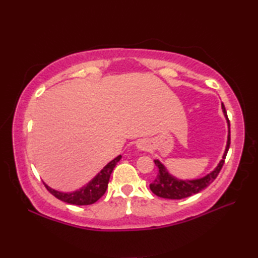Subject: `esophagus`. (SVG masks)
<instances>
[{
  "mask_svg": "<svg viewBox=\"0 0 258 258\" xmlns=\"http://www.w3.org/2000/svg\"><path fill=\"white\" fill-rule=\"evenodd\" d=\"M140 147H144V146H143V144H142V145H140Z\"/></svg>",
  "mask_w": 258,
  "mask_h": 258,
  "instance_id": "obj_1",
  "label": "esophagus"
}]
</instances>
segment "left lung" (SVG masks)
<instances>
[{"instance_id":"left-lung-1","label":"left lung","mask_w":258,"mask_h":258,"mask_svg":"<svg viewBox=\"0 0 258 258\" xmlns=\"http://www.w3.org/2000/svg\"><path fill=\"white\" fill-rule=\"evenodd\" d=\"M223 112L225 114L227 118L228 126H229V119L227 116L226 109L224 104H222ZM229 144H231V131L228 133V140H227V145L225 153L223 155V160L218 164V166L214 169V171L206 175L205 177L200 178V179H194V180H180L171 176L166 171V168L163 166V164L160 161H154L155 165L158 167V173L156 175L155 179L150 184L151 190L155 195L163 197V199H168V200H182L185 197H189L194 194L200 193L201 190L206 188L207 186H210L214 179L217 177V175L220 174L221 169L224 165V162H225V158L227 155V152L229 149Z\"/></svg>"}]
</instances>
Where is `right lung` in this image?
Wrapping results in <instances>:
<instances>
[{
  "label": "right lung",
  "instance_id": "1",
  "mask_svg": "<svg viewBox=\"0 0 258 258\" xmlns=\"http://www.w3.org/2000/svg\"><path fill=\"white\" fill-rule=\"evenodd\" d=\"M120 155L116 158H114L112 162H109L107 165L104 167L102 171L98 173L96 176L93 178L92 182H90L84 187H82L80 190L73 191V193H61V191L54 190L51 187H48L45 184L46 189L50 193L55 196L57 200L68 203V204L73 205H91L94 204L101 197L105 194L107 184L111 176L113 168L116 165V163L120 160Z\"/></svg>",
  "mask_w": 258,
  "mask_h": 258
}]
</instances>
